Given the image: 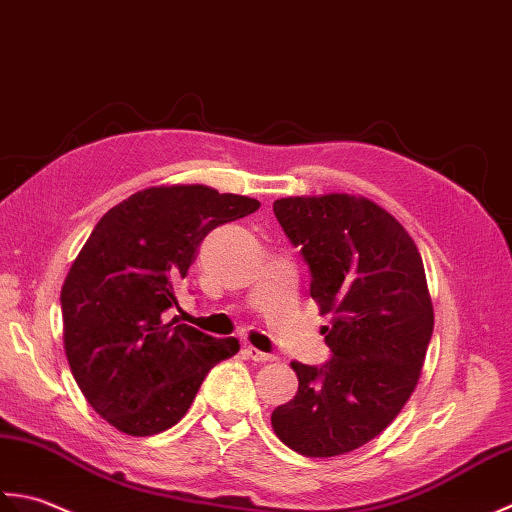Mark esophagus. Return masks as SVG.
Here are the masks:
<instances>
[{
	"instance_id": "1",
	"label": "esophagus",
	"mask_w": 512,
	"mask_h": 512,
	"mask_svg": "<svg viewBox=\"0 0 512 512\" xmlns=\"http://www.w3.org/2000/svg\"><path fill=\"white\" fill-rule=\"evenodd\" d=\"M245 353H247V356L252 358L254 362H271V360H276V356H271V353L258 351L256 347H252V344H247V347H245Z\"/></svg>"
}]
</instances>
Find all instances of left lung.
<instances>
[{
	"label": "left lung",
	"mask_w": 512,
	"mask_h": 512,
	"mask_svg": "<svg viewBox=\"0 0 512 512\" xmlns=\"http://www.w3.org/2000/svg\"><path fill=\"white\" fill-rule=\"evenodd\" d=\"M274 214L309 265L331 358L291 362L294 400L271 413L296 453L333 457L371 442L411 398L433 336L422 256L395 218L362 196L278 198Z\"/></svg>",
	"instance_id": "1"
}]
</instances>
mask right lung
Segmentation results:
<instances>
[{
  "label": "right lung",
  "instance_id": "right-lung-1",
  "mask_svg": "<svg viewBox=\"0 0 512 512\" xmlns=\"http://www.w3.org/2000/svg\"><path fill=\"white\" fill-rule=\"evenodd\" d=\"M256 198L205 185L148 187L103 214L61 287L70 371L92 409L128 435L170 429L214 364L241 349L165 320L214 227L256 212Z\"/></svg>",
  "mask_w": 512,
  "mask_h": 512
}]
</instances>
